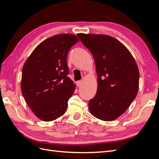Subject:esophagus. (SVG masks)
Returning <instances> with one entry per match:
<instances>
[{
    "instance_id": "34e87169",
    "label": "esophagus",
    "mask_w": 159,
    "mask_h": 159,
    "mask_svg": "<svg viewBox=\"0 0 159 159\" xmlns=\"http://www.w3.org/2000/svg\"><path fill=\"white\" fill-rule=\"evenodd\" d=\"M77 85L78 86V87H80V86H81V85H82V84H83V81H77Z\"/></svg>"
}]
</instances>
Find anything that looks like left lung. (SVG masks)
<instances>
[{"mask_svg":"<svg viewBox=\"0 0 159 159\" xmlns=\"http://www.w3.org/2000/svg\"><path fill=\"white\" fill-rule=\"evenodd\" d=\"M92 54L98 90L89 102L91 115L111 121L125 113L136 98L139 71L131 52L116 38L104 34H77Z\"/></svg>","mask_w":159,"mask_h":159,"instance_id":"obj_1","label":"left lung"}]
</instances>
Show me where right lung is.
<instances>
[{
    "mask_svg": "<svg viewBox=\"0 0 159 159\" xmlns=\"http://www.w3.org/2000/svg\"><path fill=\"white\" fill-rule=\"evenodd\" d=\"M80 40L71 34H60L41 42L24 64L21 91L36 116L52 121L63 115L75 84L68 75L67 55Z\"/></svg>",
    "mask_w": 159,
    "mask_h": 159,
    "instance_id": "right-lung-1",
    "label": "right lung"
}]
</instances>
